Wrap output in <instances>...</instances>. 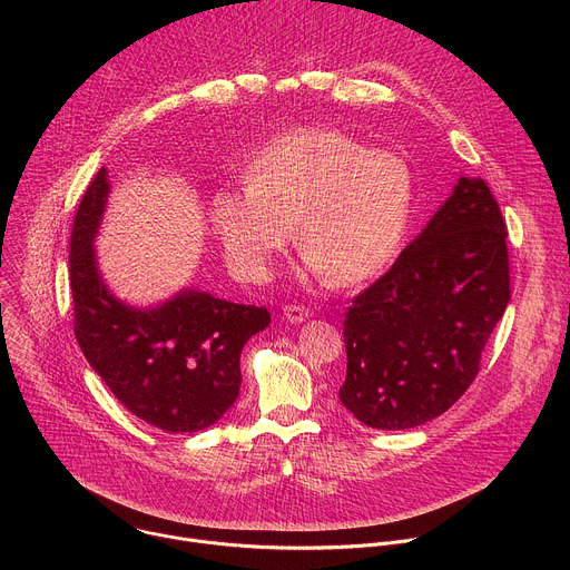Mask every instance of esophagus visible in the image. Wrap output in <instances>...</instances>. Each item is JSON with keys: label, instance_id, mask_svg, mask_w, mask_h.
<instances>
[{"label": "esophagus", "instance_id": "obj_1", "mask_svg": "<svg viewBox=\"0 0 570 570\" xmlns=\"http://www.w3.org/2000/svg\"><path fill=\"white\" fill-rule=\"evenodd\" d=\"M284 315H286L288 322H304L311 315V311L306 306H302V304H286L284 306Z\"/></svg>", "mask_w": 570, "mask_h": 570}]
</instances>
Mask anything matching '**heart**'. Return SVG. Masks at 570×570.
<instances>
[{
	"instance_id": "b5f03b06",
	"label": "heart",
	"mask_w": 570,
	"mask_h": 570,
	"mask_svg": "<svg viewBox=\"0 0 570 570\" xmlns=\"http://www.w3.org/2000/svg\"><path fill=\"white\" fill-rule=\"evenodd\" d=\"M246 180L220 185L209 200L225 262L243 282H266L297 229L315 275L361 284L392 262L411 223L409 165L336 128L271 139L246 165Z\"/></svg>"
}]
</instances>
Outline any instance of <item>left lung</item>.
Wrapping results in <instances>:
<instances>
[{
  "label": "left lung",
  "mask_w": 570,
  "mask_h": 570,
  "mask_svg": "<svg viewBox=\"0 0 570 570\" xmlns=\"http://www.w3.org/2000/svg\"><path fill=\"white\" fill-rule=\"evenodd\" d=\"M508 227L482 178L451 198L392 268L345 313L347 376L341 401L381 431L446 413L480 370L510 302Z\"/></svg>",
  "instance_id": "left-lung-1"
}]
</instances>
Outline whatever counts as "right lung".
I'll return each instance as SVG.
<instances>
[{"label":"right lung","mask_w":570,"mask_h":570,"mask_svg":"<svg viewBox=\"0 0 570 570\" xmlns=\"http://www.w3.org/2000/svg\"><path fill=\"white\" fill-rule=\"evenodd\" d=\"M110 185L101 169L80 198L69 238L73 334L126 411L167 433L218 422L238 396L240 350L266 330V306L185 291L157 308L115 299L95 262L92 240Z\"/></svg>","instance_id":"right-lung-1"}]
</instances>
